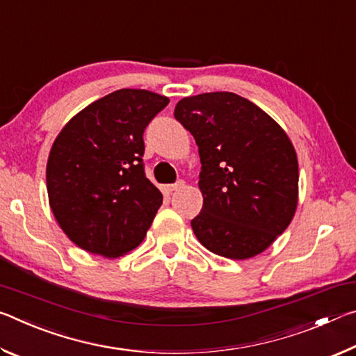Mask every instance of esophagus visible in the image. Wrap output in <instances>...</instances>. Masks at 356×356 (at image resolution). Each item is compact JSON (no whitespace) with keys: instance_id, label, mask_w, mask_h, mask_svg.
I'll return each mask as SVG.
<instances>
[{"instance_id":"obj_1","label":"esophagus","mask_w":356,"mask_h":356,"mask_svg":"<svg viewBox=\"0 0 356 356\" xmlns=\"http://www.w3.org/2000/svg\"><path fill=\"white\" fill-rule=\"evenodd\" d=\"M184 185H185V182H184V180H179V182H176V184H172V185H166V186H165V191H166V193H172V191H177V190H180V188H184Z\"/></svg>"}]
</instances>
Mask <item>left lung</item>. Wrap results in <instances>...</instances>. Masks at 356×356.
Segmentation results:
<instances>
[{
  "label": "left lung",
  "instance_id": "1",
  "mask_svg": "<svg viewBox=\"0 0 356 356\" xmlns=\"http://www.w3.org/2000/svg\"><path fill=\"white\" fill-rule=\"evenodd\" d=\"M174 118L200 147L204 204L191 220L197 240L237 261L267 250L298 202V160L286 131L234 92L185 97Z\"/></svg>",
  "mask_w": 356,
  "mask_h": 356
}]
</instances>
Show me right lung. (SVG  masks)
Masks as SVG:
<instances>
[{"label": "right lung", "instance_id": "obj_1", "mask_svg": "<svg viewBox=\"0 0 356 356\" xmlns=\"http://www.w3.org/2000/svg\"><path fill=\"white\" fill-rule=\"evenodd\" d=\"M168 104L146 89H119L88 105L56 136L47 163L48 201L81 250L118 257L146 237L163 196L144 172L143 134Z\"/></svg>", "mask_w": 356, "mask_h": 356}]
</instances>
